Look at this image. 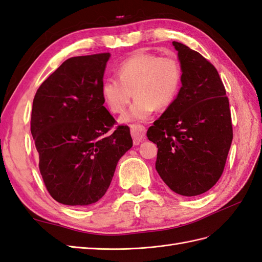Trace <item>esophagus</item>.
Masks as SVG:
<instances>
[{"instance_id":"esophagus-1","label":"esophagus","mask_w":262,"mask_h":262,"mask_svg":"<svg viewBox=\"0 0 262 262\" xmlns=\"http://www.w3.org/2000/svg\"><path fill=\"white\" fill-rule=\"evenodd\" d=\"M130 133L134 140V145H138L145 139L146 134V127L143 125H132L130 126Z\"/></svg>"}]
</instances>
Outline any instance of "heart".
I'll list each match as a JSON object with an SVG mask.
<instances>
[{"instance_id":"b5f03b06","label":"heart","mask_w":262,"mask_h":262,"mask_svg":"<svg viewBox=\"0 0 262 262\" xmlns=\"http://www.w3.org/2000/svg\"><path fill=\"white\" fill-rule=\"evenodd\" d=\"M183 69L173 55L140 50L120 63L117 77L107 78L100 86L104 103L113 114L123 113L134 95L130 108L120 118L124 123L145 120L176 99L182 86Z\"/></svg>"}]
</instances>
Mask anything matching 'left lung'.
Wrapping results in <instances>:
<instances>
[{"label":"left lung","mask_w":262,"mask_h":262,"mask_svg":"<svg viewBox=\"0 0 262 262\" xmlns=\"http://www.w3.org/2000/svg\"><path fill=\"white\" fill-rule=\"evenodd\" d=\"M172 45L183 85L147 137L158 147L160 178L178 195L192 197L209 190L223 175L233 136L231 114L216 67L183 43Z\"/></svg>","instance_id":"left-lung-1"}]
</instances>
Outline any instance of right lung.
<instances>
[{
  "label": "right lung",
  "instance_id": "obj_1",
  "mask_svg": "<svg viewBox=\"0 0 262 262\" xmlns=\"http://www.w3.org/2000/svg\"><path fill=\"white\" fill-rule=\"evenodd\" d=\"M110 53L71 57L38 87L31 133L46 189L58 203L95 204L108 189L118 160L132 148L128 126L116 120L100 93Z\"/></svg>",
  "mask_w": 262,
  "mask_h": 262
}]
</instances>
